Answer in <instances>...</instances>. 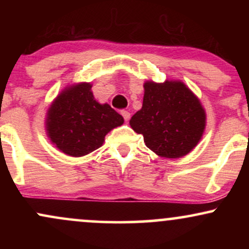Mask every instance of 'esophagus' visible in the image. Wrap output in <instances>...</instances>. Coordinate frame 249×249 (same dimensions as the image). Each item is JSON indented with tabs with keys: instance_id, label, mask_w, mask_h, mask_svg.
Listing matches in <instances>:
<instances>
[{
	"instance_id": "34e87169",
	"label": "esophagus",
	"mask_w": 249,
	"mask_h": 249,
	"mask_svg": "<svg viewBox=\"0 0 249 249\" xmlns=\"http://www.w3.org/2000/svg\"><path fill=\"white\" fill-rule=\"evenodd\" d=\"M121 115L123 116V118H124L125 122H128V119H130V112H128V111L123 110L121 111Z\"/></svg>"
}]
</instances>
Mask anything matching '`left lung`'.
<instances>
[{
  "label": "left lung",
  "mask_w": 249,
  "mask_h": 249,
  "mask_svg": "<svg viewBox=\"0 0 249 249\" xmlns=\"http://www.w3.org/2000/svg\"><path fill=\"white\" fill-rule=\"evenodd\" d=\"M142 107L130 121L146 146L165 158H180L196 146L206 124L199 99L181 82L144 84Z\"/></svg>",
  "instance_id": "left-lung-1"
}]
</instances>
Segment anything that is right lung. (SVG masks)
I'll return each instance as SVG.
<instances>
[{
	"label": "right lung",
	"mask_w": 249,
	"mask_h": 249,
	"mask_svg": "<svg viewBox=\"0 0 249 249\" xmlns=\"http://www.w3.org/2000/svg\"><path fill=\"white\" fill-rule=\"evenodd\" d=\"M47 118L51 142L71 157L85 156L99 148L107 133L124 123L110 105L95 101L89 83L63 91Z\"/></svg>",
	"instance_id": "1"
}]
</instances>
